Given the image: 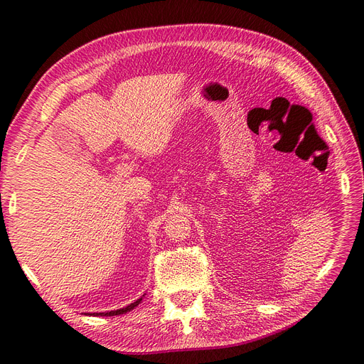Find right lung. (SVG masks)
<instances>
[{
    "instance_id": "add662e5",
    "label": "right lung",
    "mask_w": 364,
    "mask_h": 364,
    "mask_svg": "<svg viewBox=\"0 0 364 364\" xmlns=\"http://www.w3.org/2000/svg\"><path fill=\"white\" fill-rule=\"evenodd\" d=\"M141 299H143V296L140 299H136V301H134L132 304L123 307V309H119V310H111V311H105V313H90V315H93V316H116V315H123V313L131 311L134 307L139 306Z\"/></svg>"
}]
</instances>
